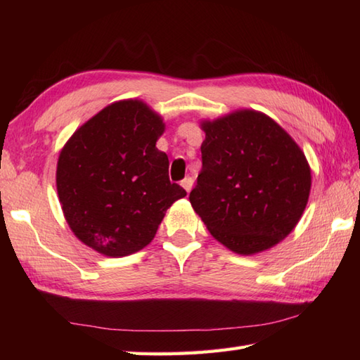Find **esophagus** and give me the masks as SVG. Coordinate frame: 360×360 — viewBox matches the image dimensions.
Segmentation results:
<instances>
[{
  "instance_id": "obj_1",
  "label": "esophagus",
  "mask_w": 360,
  "mask_h": 360,
  "mask_svg": "<svg viewBox=\"0 0 360 360\" xmlns=\"http://www.w3.org/2000/svg\"><path fill=\"white\" fill-rule=\"evenodd\" d=\"M181 186L186 188V192L188 193L190 190H192V187H193V178H190V176H187V178H184L181 181Z\"/></svg>"
}]
</instances>
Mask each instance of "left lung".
I'll return each mask as SVG.
<instances>
[{
	"instance_id": "obj_1",
	"label": "left lung",
	"mask_w": 360,
	"mask_h": 360,
	"mask_svg": "<svg viewBox=\"0 0 360 360\" xmlns=\"http://www.w3.org/2000/svg\"><path fill=\"white\" fill-rule=\"evenodd\" d=\"M202 168L188 200L209 232L241 255L272 248L307 207V158L278 124L243 110L204 122Z\"/></svg>"
}]
</instances>
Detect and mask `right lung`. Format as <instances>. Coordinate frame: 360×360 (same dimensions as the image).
<instances>
[{"label":"right lung","mask_w":360,"mask_h":360,"mask_svg":"<svg viewBox=\"0 0 360 360\" xmlns=\"http://www.w3.org/2000/svg\"><path fill=\"white\" fill-rule=\"evenodd\" d=\"M164 131L139 101L108 105L82 125L60 153L57 192L68 224L86 246L125 257L155 238L167 209L187 192L168 178L156 148Z\"/></svg>","instance_id":"add662e5"}]
</instances>
